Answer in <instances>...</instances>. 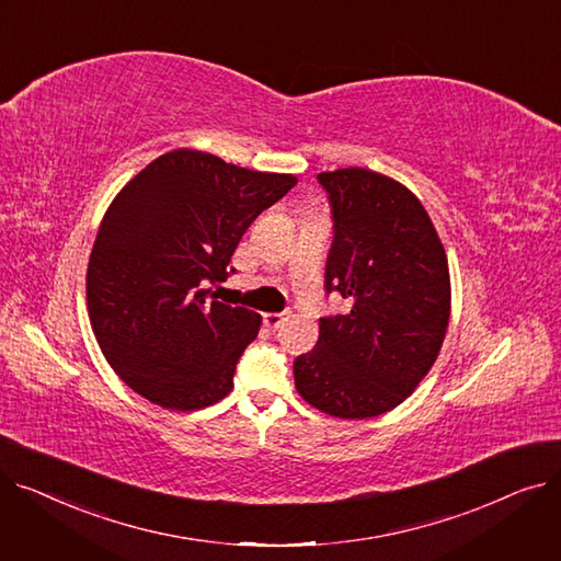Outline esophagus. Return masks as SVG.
Here are the masks:
<instances>
[{"label":"esophagus","mask_w":561,"mask_h":561,"mask_svg":"<svg viewBox=\"0 0 561 561\" xmlns=\"http://www.w3.org/2000/svg\"><path fill=\"white\" fill-rule=\"evenodd\" d=\"M290 311H282V313H263V325L268 328L271 332L279 330V325H284V320H288Z\"/></svg>","instance_id":"obj_1"}]
</instances>
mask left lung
I'll return each mask as SVG.
<instances>
[{
	"label": "left lung",
	"instance_id": "obj_1",
	"mask_svg": "<svg viewBox=\"0 0 561 561\" xmlns=\"http://www.w3.org/2000/svg\"><path fill=\"white\" fill-rule=\"evenodd\" d=\"M334 239L325 288L352 302L322 316L318 343L293 362L298 393L336 419L398 407L438 357L450 320L446 250L416 195L364 168L320 172Z\"/></svg>",
	"mask_w": 561,
	"mask_h": 561
}]
</instances>
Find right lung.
I'll use <instances>...</instances> for the list:
<instances>
[{
  "label": "right lung",
  "mask_w": 561,
  "mask_h": 561,
  "mask_svg": "<svg viewBox=\"0 0 561 561\" xmlns=\"http://www.w3.org/2000/svg\"><path fill=\"white\" fill-rule=\"evenodd\" d=\"M293 174L254 172L174 150L121 191L100 225L85 296L95 339L136 393L174 411L222 400L261 316L218 302L211 284Z\"/></svg>",
  "instance_id": "add662e5"
}]
</instances>
